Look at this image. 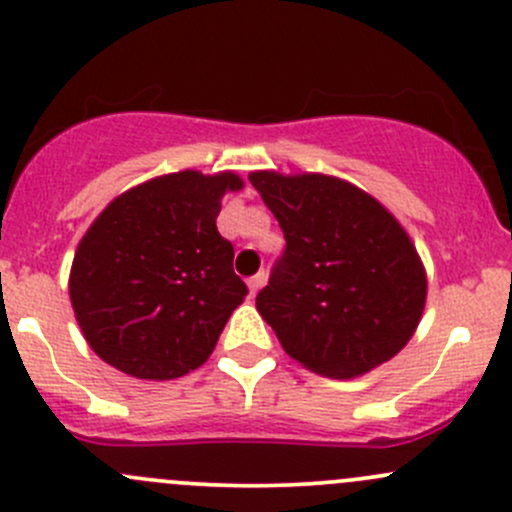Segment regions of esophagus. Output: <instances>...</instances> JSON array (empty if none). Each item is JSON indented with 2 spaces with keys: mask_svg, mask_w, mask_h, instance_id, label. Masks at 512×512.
Returning a JSON list of instances; mask_svg holds the SVG:
<instances>
[{
  "mask_svg": "<svg viewBox=\"0 0 512 512\" xmlns=\"http://www.w3.org/2000/svg\"><path fill=\"white\" fill-rule=\"evenodd\" d=\"M263 283H266V273H256L254 278H249V293H251V298H254V295L261 291V286Z\"/></svg>",
  "mask_w": 512,
  "mask_h": 512,
  "instance_id": "obj_1",
  "label": "esophagus"
}]
</instances>
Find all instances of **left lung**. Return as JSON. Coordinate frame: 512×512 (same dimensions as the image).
Returning <instances> with one entry per match:
<instances>
[{"instance_id":"left-lung-1","label":"left lung","mask_w":512,"mask_h":512,"mask_svg":"<svg viewBox=\"0 0 512 512\" xmlns=\"http://www.w3.org/2000/svg\"><path fill=\"white\" fill-rule=\"evenodd\" d=\"M281 224L286 254L256 310L305 370L352 379L392 360L419 328L426 268L397 217L323 172L249 175Z\"/></svg>"}]
</instances>
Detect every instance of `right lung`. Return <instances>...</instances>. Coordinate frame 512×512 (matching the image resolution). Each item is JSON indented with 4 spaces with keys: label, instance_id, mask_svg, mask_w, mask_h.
Returning <instances> with one entry per match:
<instances>
[{
    "label": "right lung",
    "instance_id": "obj_1",
    "mask_svg": "<svg viewBox=\"0 0 512 512\" xmlns=\"http://www.w3.org/2000/svg\"><path fill=\"white\" fill-rule=\"evenodd\" d=\"M244 179L224 170L170 172L118 194L73 254L68 295L78 328L103 362L138 379L202 367L244 303L234 246L217 217Z\"/></svg>",
    "mask_w": 512,
    "mask_h": 512
}]
</instances>
